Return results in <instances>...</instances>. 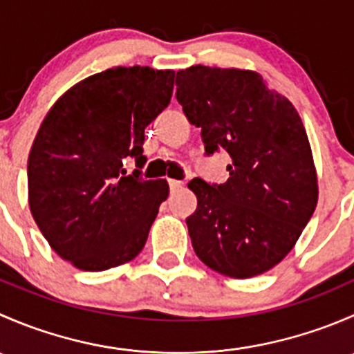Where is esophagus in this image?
Here are the masks:
<instances>
[{"label": "esophagus", "instance_id": "esophagus-1", "mask_svg": "<svg viewBox=\"0 0 354 354\" xmlns=\"http://www.w3.org/2000/svg\"><path fill=\"white\" fill-rule=\"evenodd\" d=\"M183 187V181H176V180H169V188L171 192H176Z\"/></svg>", "mask_w": 354, "mask_h": 354}]
</instances>
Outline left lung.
Instances as JSON below:
<instances>
[{
    "mask_svg": "<svg viewBox=\"0 0 354 354\" xmlns=\"http://www.w3.org/2000/svg\"><path fill=\"white\" fill-rule=\"evenodd\" d=\"M176 99L202 128L205 156L226 151L231 157L226 183H188L197 195L187 217L195 253L236 279L267 272L291 252L319 198L298 111L259 73L238 68L180 70Z\"/></svg>",
    "mask_w": 354,
    "mask_h": 354,
    "instance_id": "1",
    "label": "left lung"
}]
</instances>
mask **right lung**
Returning a JSON list of instances; mask_svg holds the SVG:
<instances>
[{
  "mask_svg": "<svg viewBox=\"0 0 354 354\" xmlns=\"http://www.w3.org/2000/svg\"><path fill=\"white\" fill-rule=\"evenodd\" d=\"M174 71L116 66L65 92L49 109L27 164L28 205L51 248L99 272L138 255L166 180H144V131L167 108ZM138 170L127 175L124 162Z\"/></svg>",
  "mask_w": 354,
  "mask_h": 354,
  "instance_id": "obj_1",
  "label": "right lung"
}]
</instances>
